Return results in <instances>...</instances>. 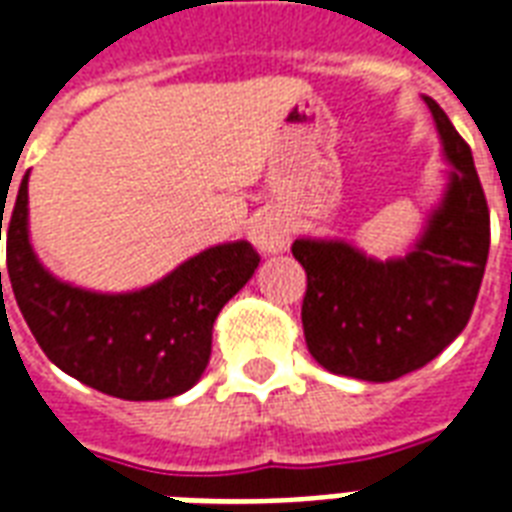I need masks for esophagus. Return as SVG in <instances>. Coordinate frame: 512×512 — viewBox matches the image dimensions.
Here are the masks:
<instances>
[{
    "mask_svg": "<svg viewBox=\"0 0 512 512\" xmlns=\"http://www.w3.org/2000/svg\"><path fill=\"white\" fill-rule=\"evenodd\" d=\"M249 236H252L257 249H263V252H282L290 244V225H287V219L282 214L268 211V214H260L252 222Z\"/></svg>",
    "mask_w": 512,
    "mask_h": 512,
    "instance_id": "1",
    "label": "esophagus"
}]
</instances>
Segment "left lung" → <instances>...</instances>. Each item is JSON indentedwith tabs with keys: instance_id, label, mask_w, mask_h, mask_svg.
<instances>
[{
	"instance_id": "obj_1",
	"label": "left lung",
	"mask_w": 512,
	"mask_h": 512,
	"mask_svg": "<svg viewBox=\"0 0 512 512\" xmlns=\"http://www.w3.org/2000/svg\"><path fill=\"white\" fill-rule=\"evenodd\" d=\"M450 184L429 225L396 260L366 257L347 241L298 238L306 271V347L323 369L391 382L434 361L469 323L486 271L491 222L472 151L431 97Z\"/></svg>"
}]
</instances>
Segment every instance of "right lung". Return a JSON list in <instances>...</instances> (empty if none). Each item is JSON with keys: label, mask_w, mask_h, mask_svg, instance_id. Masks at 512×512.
<instances>
[{"label": "right lung", "mask_w": 512, "mask_h": 512, "mask_svg": "<svg viewBox=\"0 0 512 512\" xmlns=\"http://www.w3.org/2000/svg\"><path fill=\"white\" fill-rule=\"evenodd\" d=\"M26 184L29 173L7 219V274L48 361L116 399L157 401L189 391L206 372L217 314L260 263L252 244L211 246L135 293H92L59 282L40 266L26 227ZM2 219L5 208L0 241Z\"/></svg>", "instance_id": "right-lung-1"}]
</instances>
